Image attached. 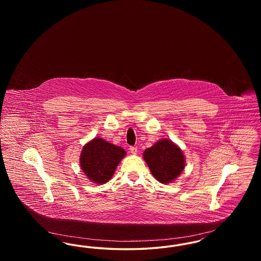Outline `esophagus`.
I'll return each instance as SVG.
<instances>
[{
  "mask_svg": "<svg viewBox=\"0 0 261 261\" xmlns=\"http://www.w3.org/2000/svg\"><path fill=\"white\" fill-rule=\"evenodd\" d=\"M130 152L133 153V154H136L137 152H138V149H137L136 147H130Z\"/></svg>",
  "mask_w": 261,
  "mask_h": 261,
  "instance_id": "34e87169",
  "label": "esophagus"
}]
</instances>
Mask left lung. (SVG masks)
Masks as SVG:
<instances>
[{"mask_svg":"<svg viewBox=\"0 0 261 261\" xmlns=\"http://www.w3.org/2000/svg\"><path fill=\"white\" fill-rule=\"evenodd\" d=\"M144 160L154 178L163 184L177 178L185 167L182 150L171 141L162 139L144 151Z\"/></svg>","mask_w":261,"mask_h":261,"instance_id":"left-lung-1","label":"left lung"}]
</instances>
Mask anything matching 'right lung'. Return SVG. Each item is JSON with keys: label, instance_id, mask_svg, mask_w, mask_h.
Segmentation results:
<instances>
[{"label": "right lung", "instance_id": "right-lung-1", "mask_svg": "<svg viewBox=\"0 0 261 261\" xmlns=\"http://www.w3.org/2000/svg\"><path fill=\"white\" fill-rule=\"evenodd\" d=\"M126 154L124 149L96 138L84 146L80 165L88 178L96 184H105L112 177L116 166Z\"/></svg>", "mask_w": 261, "mask_h": 261}]
</instances>
